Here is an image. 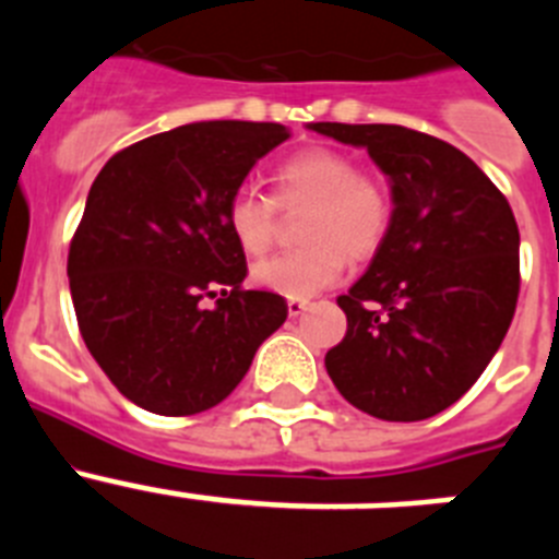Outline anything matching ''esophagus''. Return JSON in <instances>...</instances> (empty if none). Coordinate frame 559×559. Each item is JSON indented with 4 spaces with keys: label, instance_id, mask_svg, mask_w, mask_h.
<instances>
[{
    "label": "esophagus",
    "instance_id": "esophagus-1",
    "mask_svg": "<svg viewBox=\"0 0 559 559\" xmlns=\"http://www.w3.org/2000/svg\"><path fill=\"white\" fill-rule=\"evenodd\" d=\"M308 310V299H288V313L290 316H302Z\"/></svg>",
    "mask_w": 559,
    "mask_h": 559
}]
</instances>
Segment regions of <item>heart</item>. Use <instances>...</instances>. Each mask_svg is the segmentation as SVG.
<instances>
[{
    "label": "heart",
    "mask_w": 559,
    "mask_h": 559,
    "mask_svg": "<svg viewBox=\"0 0 559 559\" xmlns=\"http://www.w3.org/2000/svg\"><path fill=\"white\" fill-rule=\"evenodd\" d=\"M302 249L265 257L254 265V283L288 299H308L330 288L347 269V257L369 260L386 243L394 224V195L372 173L335 147H308L274 170V192L249 187L226 204V226L240 251L263 254L276 235V210H302Z\"/></svg>",
    "instance_id": "b5f03b06"
}]
</instances>
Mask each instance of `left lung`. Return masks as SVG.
Here are the masks:
<instances>
[{
  "mask_svg": "<svg viewBox=\"0 0 559 559\" xmlns=\"http://www.w3.org/2000/svg\"><path fill=\"white\" fill-rule=\"evenodd\" d=\"M310 128L367 147L394 195L386 243L338 296L347 335L324 367L360 412L389 423L433 417L476 383L515 316L521 235L510 201L471 156L423 131Z\"/></svg>",
  "mask_w": 559,
  "mask_h": 559,
  "instance_id": "8db88e82",
  "label": "left lung"
}]
</instances>
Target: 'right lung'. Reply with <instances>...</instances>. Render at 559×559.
<instances>
[{
	"mask_svg": "<svg viewBox=\"0 0 559 559\" xmlns=\"http://www.w3.org/2000/svg\"><path fill=\"white\" fill-rule=\"evenodd\" d=\"M288 136L276 122H190L133 142L97 173L69 246V290L92 358L145 412L218 406L283 328V296L243 288L226 204Z\"/></svg>",
	"mask_w": 559,
	"mask_h": 559,
	"instance_id": "right-lung-1",
	"label": "right lung"
}]
</instances>
